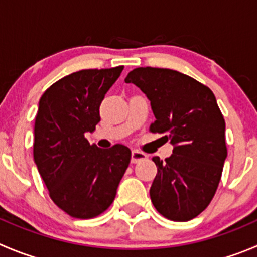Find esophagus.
Wrapping results in <instances>:
<instances>
[{"mask_svg": "<svg viewBox=\"0 0 257 257\" xmlns=\"http://www.w3.org/2000/svg\"><path fill=\"white\" fill-rule=\"evenodd\" d=\"M146 158H148V155H146L145 153H143V151L133 150V153H131V161H133L134 164L139 163V161L141 160H145Z\"/></svg>", "mask_w": 257, "mask_h": 257, "instance_id": "1", "label": "esophagus"}]
</instances>
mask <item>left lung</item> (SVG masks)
Segmentation results:
<instances>
[{"label": "left lung", "instance_id": "obj_1", "mask_svg": "<svg viewBox=\"0 0 257 257\" xmlns=\"http://www.w3.org/2000/svg\"><path fill=\"white\" fill-rule=\"evenodd\" d=\"M124 82L146 94L155 116L150 131L173 145L165 161L153 158L158 174L151 202L165 218L193 219L211 203L227 158L226 123L216 97L189 75L164 68H136Z\"/></svg>", "mask_w": 257, "mask_h": 257}]
</instances>
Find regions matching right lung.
Instances as JSON below:
<instances>
[{"label":"right lung","mask_w":257,"mask_h":257,"mask_svg":"<svg viewBox=\"0 0 257 257\" xmlns=\"http://www.w3.org/2000/svg\"><path fill=\"white\" fill-rule=\"evenodd\" d=\"M123 67L84 69L62 78L39 101L34 160L51 200L74 218L103 213L131 160V150L90 145L85 133L101 121L99 106Z\"/></svg>","instance_id":"right-lung-1"}]
</instances>
